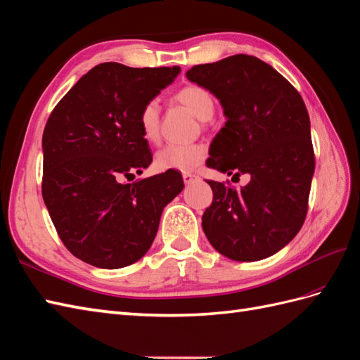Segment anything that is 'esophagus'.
<instances>
[{
	"mask_svg": "<svg viewBox=\"0 0 360 360\" xmlns=\"http://www.w3.org/2000/svg\"><path fill=\"white\" fill-rule=\"evenodd\" d=\"M198 177L195 174H191V172H183V181H185V185H191L192 181H195Z\"/></svg>",
	"mask_w": 360,
	"mask_h": 360,
	"instance_id": "34e87169",
	"label": "esophagus"
}]
</instances>
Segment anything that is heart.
Returning <instances> with one entry per match:
<instances>
[{"mask_svg": "<svg viewBox=\"0 0 360 360\" xmlns=\"http://www.w3.org/2000/svg\"><path fill=\"white\" fill-rule=\"evenodd\" d=\"M181 105L200 120L214 116L215 101L206 89L200 85H186L175 94ZM139 128L146 142L154 143L160 136V107L155 99L148 101L139 112ZM207 150L201 143H168L155 153L154 165L159 171L189 172L206 159Z\"/></svg>", "mask_w": 360, "mask_h": 360, "instance_id": "1", "label": "heart"}]
</instances>
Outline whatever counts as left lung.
Listing matches in <instances>:
<instances>
[{"mask_svg":"<svg viewBox=\"0 0 360 360\" xmlns=\"http://www.w3.org/2000/svg\"><path fill=\"white\" fill-rule=\"evenodd\" d=\"M186 77L212 93L226 116L206 165L233 179L250 175L241 189L206 180L214 192L201 218L207 240L233 261L271 257L300 232L309 207L314 153L301 94L249 55L194 65Z\"/></svg>","mask_w":360,"mask_h":360,"instance_id":"8db88e82","label":"left lung"}]
</instances>
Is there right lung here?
Masks as SVG:
<instances>
[{"label": "right lung", "mask_w": 360, "mask_h": 360, "mask_svg": "<svg viewBox=\"0 0 360 360\" xmlns=\"http://www.w3.org/2000/svg\"><path fill=\"white\" fill-rule=\"evenodd\" d=\"M179 73L103 63L51 111L42 134V198L64 246L84 262L120 269L139 261L163 207L185 188L179 171L124 181L153 162L140 110Z\"/></svg>", "instance_id": "1"}]
</instances>
